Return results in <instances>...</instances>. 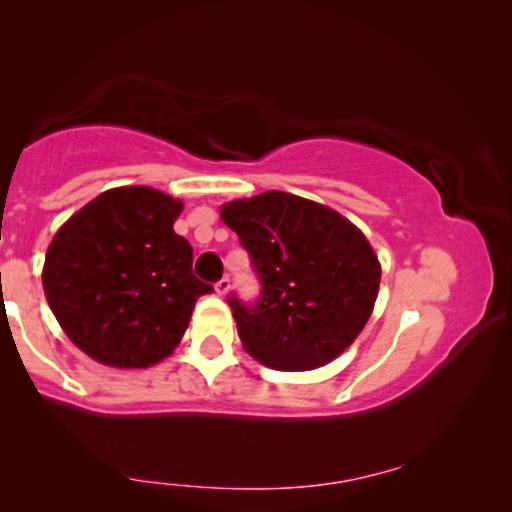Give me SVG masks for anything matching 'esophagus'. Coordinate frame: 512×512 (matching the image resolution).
I'll return each instance as SVG.
<instances>
[{
    "label": "esophagus",
    "instance_id": "1",
    "mask_svg": "<svg viewBox=\"0 0 512 512\" xmlns=\"http://www.w3.org/2000/svg\"><path fill=\"white\" fill-rule=\"evenodd\" d=\"M214 289H216V293H219V296H225V293L230 291V277H221V280L214 284Z\"/></svg>",
    "mask_w": 512,
    "mask_h": 512
}]
</instances>
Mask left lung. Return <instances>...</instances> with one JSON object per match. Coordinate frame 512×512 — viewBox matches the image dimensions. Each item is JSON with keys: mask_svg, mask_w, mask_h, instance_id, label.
Listing matches in <instances>:
<instances>
[{"mask_svg": "<svg viewBox=\"0 0 512 512\" xmlns=\"http://www.w3.org/2000/svg\"><path fill=\"white\" fill-rule=\"evenodd\" d=\"M259 277L253 305L228 298L246 352L268 368L325 366L350 348L375 307L381 266L359 228L287 192L223 205Z\"/></svg>", "mask_w": 512, "mask_h": 512, "instance_id": "1", "label": "left lung"}]
</instances>
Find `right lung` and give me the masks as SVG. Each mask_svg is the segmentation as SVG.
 Segmentation results:
<instances>
[{"instance_id": "obj_1", "label": "right lung", "mask_w": 512, "mask_h": 512, "mask_svg": "<svg viewBox=\"0 0 512 512\" xmlns=\"http://www.w3.org/2000/svg\"><path fill=\"white\" fill-rule=\"evenodd\" d=\"M183 203L151 187H117L56 232L42 287L60 327L92 359L149 368L176 350L196 300L212 293L194 250L173 232Z\"/></svg>"}]
</instances>
